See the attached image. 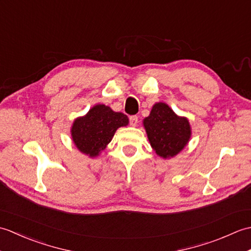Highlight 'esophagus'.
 Masks as SVG:
<instances>
[{"label":"esophagus","mask_w":251,"mask_h":251,"mask_svg":"<svg viewBox=\"0 0 251 251\" xmlns=\"http://www.w3.org/2000/svg\"><path fill=\"white\" fill-rule=\"evenodd\" d=\"M129 123L131 126H136L138 124V116L137 115L129 116Z\"/></svg>","instance_id":"34e87169"}]
</instances>
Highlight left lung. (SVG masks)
<instances>
[{
  "instance_id": "1",
  "label": "left lung",
  "mask_w": 251,
  "mask_h": 251,
  "mask_svg": "<svg viewBox=\"0 0 251 251\" xmlns=\"http://www.w3.org/2000/svg\"><path fill=\"white\" fill-rule=\"evenodd\" d=\"M149 141L159 156L173 157L186 146L191 128L185 117H179L166 103L153 105L150 115L143 121Z\"/></svg>"
}]
</instances>
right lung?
<instances>
[{
	"instance_id": "1",
	"label": "right lung",
	"mask_w": 251,
	"mask_h": 251,
	"mask_svg": "<svg viewBox=\"0 0 251 251\" xmlns=\"http://www.w3.org/2000/svg\"><path fill=\"white\" fill-rule=\"evenodd\" d=\"M128 124V117L97 104L88 113L76 119L72 126V138L79 151L90 157L97 156L112 140L116 129Z\"/></svg>"
}]
</instances>
